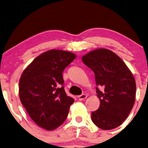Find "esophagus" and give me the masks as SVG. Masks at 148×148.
I'll use <instances>...</instances> for the list:
<instances>
[{
  "instance_id": "obj_1",
  "label": "esophagus",
  "mask_w": 148,
  "mask_h": 148,
  "mask_svg": "<svg viewBox=\"0 0 148 148\" xmlns=\"http://www.w3.org/2000/svg\"><path fill=\"white\" fill-rule=\"evenodd\" d=\"M87 97V96H86V95H84V94H83V95H79V96H78V99L79 101H82L84 99H85Z\"/></svg>"
}]
</instances>
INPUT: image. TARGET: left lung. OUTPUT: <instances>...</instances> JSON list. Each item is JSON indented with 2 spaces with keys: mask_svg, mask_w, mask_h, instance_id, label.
Returning a JSON list of instances; mask_svg holds the SVG:
<instances>
[{
  "mask_svg": "<svg viewBox=\"0 0 148 148\" xmlns=\"http://www.w3.org/2000/svg\"><path fill=\"white\" fill-rule=\"evenodd\" d=\"M82 62L94 71L100 105L92 112V120L100 129L120 126L130 113L135 102L136 84L125 62L112 51L97 49L82 56Z\"/></svg>",
  "mask_w": 148,
  "mask_h": 148,
  "instance_id": "8db88e82",
  "label": "left lung"
}]
</instances>
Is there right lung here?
<instances>
[{
    "instance_id": "add662e5",
    "label": "right lung",
    "mask_w": 148,
    "mask_h": 148,
    "mask_svg": "<svg viewBox=\"0 0 148 148\" xmlns=\"http://www.w3.org/2000/svg\"><path fill=\"white\" fill-rule=\"evenodd\" d=\"M76 55L62 50L47 51L37 56L23 71L19 97L36 124L53 130L64 123L74 102L64 88L62 73Z\"/></svg>"
}]
</instances>
